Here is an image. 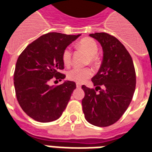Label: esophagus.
Instances as JSON below:
<instances>
[{
    "label": "esophagus",
    "instance_id": "34e87169",
    "mask_svg": "<svg viewBox=\"0 0 152 152\" xmlns=\"http://www.w3.org/2000/svg\"><path fill=\"white\" fill-rule=\"evenodd\" d=\"M76 86H77V88H80V87L82 86V85L80 84V83H76Z\"/></svg>",
    "mask_w": 152,
    "mask_h": 152
}]
</instances>
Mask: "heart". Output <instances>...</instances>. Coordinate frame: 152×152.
<instances>
[{"label": "heart", "mask_w": 152, "mask_h": 152, "mask_svg": "<svg viewBox=\"0 0 152 152\" xmlns=\"http://www.w3.org/2000/svg\"><path fill=\"white\" fill-rule=\"evenodd\" d=\"M77 47L82 49L89 55V58L87 60V63H90L91 65H96L98 63V58L97 56L98 51V46L94 39L91 38H83L78 42ZM71 50L70 48H66L63 50L62 55L63 64L66 66L70 65L71 63ZM93 75V70L89 67L86 68H73L67 72V78L70 81L82 83L86 81L88 78Z\"/></svg>", "instance_id": "1"}]
</instances>
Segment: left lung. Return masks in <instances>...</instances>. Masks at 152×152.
Instances as JSON below:
<instances>
[{
	"instance_id": "8db88e82",
	"label": "left lung",
	"mask_w": 152,
	"mask_h": 152,
	"mask_svg": "<svg viewBox=\"0 0 152 152\" xmlns=\"http://www.w3.org/2000/svg\"><path fill=\"white\" fill-rule=\"evenodd\" d=\"M100 43L103 60L92 77L95 89L82 86V101L85 118L97 127L113 124L128 109L136 89V72L131 55L120 41L104 32L90 34ZM99 93L96 92V89Z\"/></svg>"
}]
</instances>
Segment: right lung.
Here are the masks:
<instances>
[{
    "label": "right lung",
    "instance_id": "obj_1",
    "mask_svg": "<svg viewBox=\"0 0 152 152\" xmlns=\"http://www.w3.org/2000/svg\"><path fill=\"white\" fill-rule=\"evenodd\" d=\"M81 35L50 32L30 43L19 56L14 72V86L24 113L39 122L56 121L62 116L76 84L65 81L50 86V81L64 79L63 50Z\"/></svg>",
    "mask_w": 152,
    "mask_h": 152
}]
</instances>
